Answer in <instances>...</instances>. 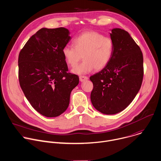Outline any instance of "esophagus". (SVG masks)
I'll return each instance as SVG.
<instances>
[{"mask_svg": "<svg viewBox=\"0 0 161 161\" xmlns=\"http://www.w3.org/2000/svg\"><path fill=\"white\" fill-rule=\"evenodd\" d=\"M79 78H80V81H81V82L88 80V78L87 76H80Z\"/></svg>", "mask_w": 161, "mask_h": 161, "instance_id": "34e87169", "label": "esophagus"}]
</instances>
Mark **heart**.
<instances>
[{"label": "heart", "instance_id": "1", "mask_svg": "<svg viewBox=\"0 0 161 161\" xmlns=\"http://www.w3.org/2000/svg\"><path fill=\"white\" fill-rule=\"evenodd\" d=\"M74 47L66 46L63 53L66 63L76 66L82 58L83 61L72 71L77 75L87 74L94 69L101 70L109 63L114 49L113 40L94 31H87L73 41Z\"/></svg>", "mask_w": 161, "mask_h": 161}]
</instances>
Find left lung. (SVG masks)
<instances>
[{
	"mask_svg": "<svg viewBox=\"0 0 161 161\" xmlns=\"http://www.w3.org/2000/svg\"><path fill=\"white\" fill-rule=\"evenodd\" d=\"M111 59L103 69L91 76L93 85L90 99L94 108L105 114L121 112L140 89L143 76V54L126 31L113 28Z\"/></svg>",
	"mask_w": 161,
	"mask_h": 161,
	"instance_id": "1",
	"label": "left lung"
}]
</instances>
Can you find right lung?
Instances as JSON below:
<instances>
[{
    "mask_svg": "<svg viewBox=\"0 0 161 161\" xmlns=\"http://www.w3.org/2000/svg\"><path fill=\"white\" fill-rule=\"evenodd\" d=\"M65 28H43L30 38L19 52V81L33 108L53 118L68 108L70 94L79 83L76 75L68 73L63 50L71 39Z\"/></svg>",
    "mask_w": 161,
    "mask_h": 161,
    "instance_id": "right-lung-1",
    "label": "right lung"
}]
</instances>
